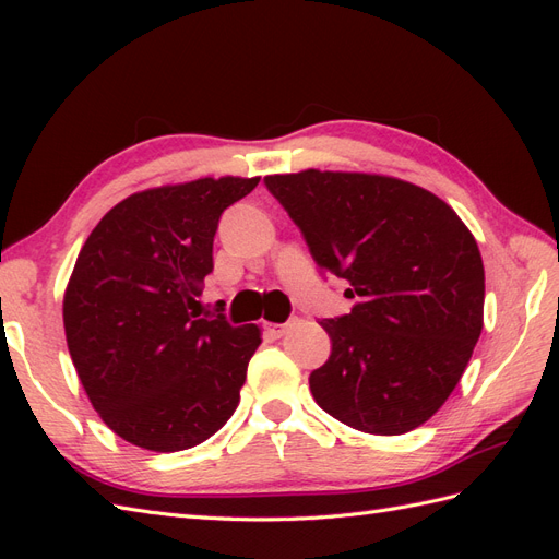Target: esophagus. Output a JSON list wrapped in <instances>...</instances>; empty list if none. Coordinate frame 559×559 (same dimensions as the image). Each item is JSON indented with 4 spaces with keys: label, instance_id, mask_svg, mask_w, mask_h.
<instances>
[{
    "label": "esophagus",
    "instance_id": "1",
    "mask_svg": "<svg viewBox=\"0 0 559 559\" xmlns=\"http://www.w3.org/2000/svg\"><path fill=\"white\" fill-rule=\"evenodd\" d=\"M292 326H294V319L286 321V324H265V331L270 337H282Z\"/></svg>",
    "mask_w": 559,
    "mask_h": 559
}]
</instances>
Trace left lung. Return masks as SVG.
<instances>
[{"mask_svg": "<svg viewBox=\"0 0 559 559\" xmlns=\"http://www.w3.org/2000/svg\"><path fill=\"white\" fill-rule=\"evenodd\" d=\"M265 186L317 265L359 298L349 314L321 321L331 357L310 376L319 408L376 436L425 425L483 331L476 238L448 202L396 177L302 170Z\"/></svg>", "mask_w": 559, "mask_h": 559, "instance_id": "8db88e82", "label": "left lung"}]
</instances>
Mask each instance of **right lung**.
I'll return each instance as SVG.
<instances>
[{"label": "right lung", "instance_id": "obj_1", "mask_svg": "<svg viewBox=\"0 0 559 559\" xmlns=\"http://www.w3.org/2000/svg\"><path fill=\"white\" fill-rule=\"evenodd\" d=\"M259 177H202L132 193L88 235L64 289L62 321L79 380L123 441L189 450L240 403L257 324L200 317L218 216ZM210 314V312H207Z\"/></svg>", "mask_w": 559, "mask_h": 559}]
</instances>
